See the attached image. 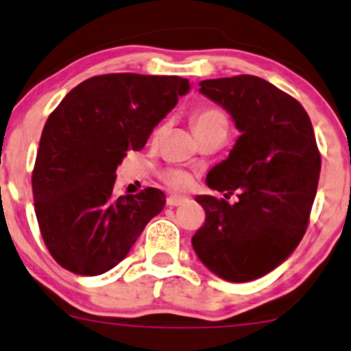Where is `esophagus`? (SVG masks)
<instances>
[{
	"label": "esophagus",
	"mask_w": 351,
	"mask_h": 351,
	"mask_svg": "<svg viewBox=\"0 0 351 351\" xmlns=\"http://www.w3.org/2000/svg\"><path fill=\"white\" fill-rule=\"evenodd\" d=\"M189 202V197H183V195H176V193H171V195L166 199V204L169 207H176V206H182V204Z\"/></svg>",
	"instance_id": "1"
}]
</instances>
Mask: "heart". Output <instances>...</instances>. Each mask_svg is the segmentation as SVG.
<instances>
[{"label": "heart", "instance_id": "heart-1", "mask_svg": "<svg viewBox=\"0 0 351 351\" xmlns=\"http://www.w3.org/2000/svg\"><path fill=\"white\" fill-rule=\"evenodd\" d=\"M193 130H200V128L213 127V125H221L226 123V117H224L223 111L216 110V108H202V110H197L192 117ZM162 182L168 186L176 190H183L192 183V176L186 171L178 168H168L161 173Z\"/></svg>", "mask_w": 351, "mask_h": 351}]
</instances>
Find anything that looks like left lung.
<instances>
[{
  "mask_svg": "<svg viewBox=\"0 0 351 351\" xmlns=\"http://www.w3.org/2000/svg\"><path fill=\"white\" fill-rule=\"evenodd\" d=\"M241 135L207 185L230 204L199 195L206 223L192 237L195 254L214 274L233 283L257 280L290 257L307 231L321 173V152L300 103L264 78L237 75L200 82Z\"/></svg>",
  "mask_w": 351,
  "mask_h": 351,
  "instance_id": "left-lung-1",
  "label": "left lung"
}]
</instances>
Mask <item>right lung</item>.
<instances>
[{
    "label": "right lung",
    "instance_id": "add662e5",
    "mask_svg": "<svg viewBox=\"0 0 351 351\" xmlns=\"http://www.w3.org/2000/svg\"><path fill=\"white\" fill-rule=\"evenodd\" d=\"M189 90V80L173 75H97L49 114L32 192L43 240L61 267L80 276L113 269L161 213L166 197L152 186L114 197V173Z\"/></svg>",
    "mask_w": 351,
    "mask_h": 351
}]
</instances>
